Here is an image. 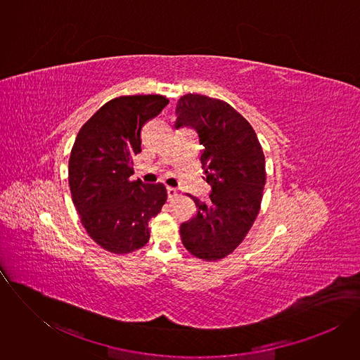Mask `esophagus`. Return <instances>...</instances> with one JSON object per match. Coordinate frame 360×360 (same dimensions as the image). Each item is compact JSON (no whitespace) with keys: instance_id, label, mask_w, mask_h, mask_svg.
Instances as JSON below:
<instances>
[{"instance_id":"1","label":"esophagus","mask_w":360,"mask_h":360,"mask_svg":"<svg viewBox=\"0 0 360 360\" xmlns=\"http://www.w3.org/2000/svg\"><path fill=\"white\" fill-rule=\"evenodd\" d=\"M166 191H167V198L169 201H172L173 198L177 197V190L173 188V187H166Z\"/></svg>"}]
</instances>
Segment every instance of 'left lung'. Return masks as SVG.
Instances as JSON below:
<instances>
[{
    "mask_svg": "<svg viewBox=\"0 0 360 360\" xmlns=\"http://www.w3.org/2000/svg\"><path fill=\"white\" fill-rule=\"evenodd\" d=\"M193 127L201 154L209 201L193 198L197 212L180 226L183 245L194 257L217 260L233 252L257 219L266 183L264 155L252 126L229 103L186 94L176 105L174 127Z\"/></svg>",
    "mask_w": 360,
    "mask_h": 360,
    "instance_id": "left-lung-1",
    "label": "left lung"
}]
</instances>
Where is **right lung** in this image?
Segmentation results:
<instances>
[{"mask_svg": "<svg viewBox=\"0 0 360 360\" xmlns=\"http://www.w3.org/2000/svg\"><path fill=\"white\" fill-rule=\"evenodd\" d=\"M169 103L124 96L103 105L80 129L69 159V187L82 223L103 250L129 254L150 240L148 221L166 202L163 184L131 181L141 129Z\"/></svg>", "mask_w": 360, "mask_h": 360, "instance_id": "obj_1", "label": "right lung"}]
</instances>
